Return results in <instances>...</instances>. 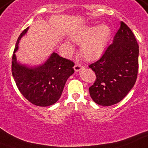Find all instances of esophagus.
Returning a JSON list of instances; mask_svg holds the SVG:
<instances>
[{
  "label": "esophagus",
  "mask_w": 148,
  "mask_h": 148,
  "mask_svg": "<svg viewBox=\"0 0 148 148\" xmlns=\"http://www.w3.org/2000/svg\"><path fill=\"white\" fill-rule=\"evenodd\" d=\"M84 68V65H81V64H76L74 67V71H80L81 70V69H83Z\"/></svg>",
  "instance_id": "1"
}]
</instances>
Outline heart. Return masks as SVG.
Here are the masks:
<instances>
[{
	"mask_svg": "<svg viewBox=\"0 0 148 148\" xmlns=\"http://www.w3.org/2000/svg\"><path fill=\"white\" fill-rule=\"evenodd\" d=\"M111 29L106 24L97 26H87L74 36V39L82 45L83 56L92 61L99 58L103 53L111 37ZM69 46L70 43L66 42Z\"/></svg>",
	"mask_w": 148,
	"mask_h": 148,
	"instance_id": "b5f03b06",
	"label": "heart"
}]
</instances>
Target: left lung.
<instances>
[{
	"label": "left lung",
	"instance_id": "obj_1",
	"mask_svg": "<svg viewBox=\"0 0 148 148\" xmlns=\"http://www.w3.org/2000/svg\"><path fill=\"white\" fill-rule=\"evenodd\" d=\"M138 49L132 31L122 21L113 42L98 61L89 65L97 77L89 87L95 103L104 106L114 105L132 89L138 76Z\"/></svg>",
	"mask_w": 148,
	"mask_h": 148
}]
</instances>
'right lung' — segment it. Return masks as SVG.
Returning a JSON list of instances; mask_svg holds the SVG:
<instances>
[{
	"mask_svg": "<svg viewBox=\"0 0 148 148\" xmlns=\"http://www.w3.org/2000/svg\"><path fill=\"white\" fill-rule=\"evenodd\" d=\"M25 29L20 35L12 57V74L21 94L28 101L38 106H49L59 99L68 77L74 72V63L53 52L45 63L29 68L16 62L20 39L28 30Z\"/></svg>",
	"mask_w": 148,
	"mask_h": 148,
	"instance_id": "add662e5",
	"label": "right lung"
}]
</instances>
